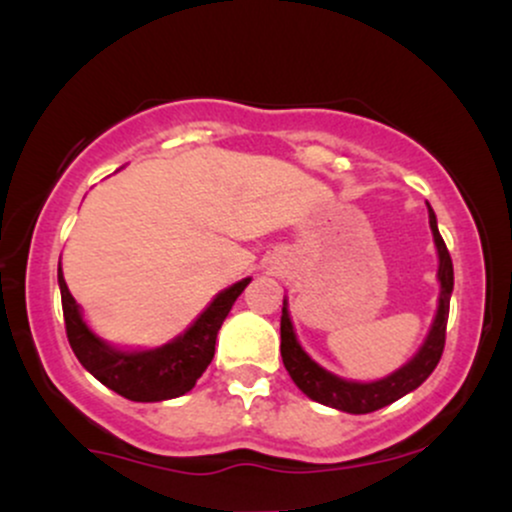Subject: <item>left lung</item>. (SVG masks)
Segmentation results:
<instances>
[{
    "mask_svg": "<svg viewBox=\"0 0 512 512\" xmlns=\"http://www.w3.org/2000/svg\"><path fill=\"white\" fill-rule=\"evenodd\" d=\"M426 207L433 243H436L438 252V308L436 315H433L431 327H428L424 344H421L419 351H416L407 363H402L397 370H392V373H387L378 380L361 383V380L342 378V375H334L332 370L322 368L320 363L308 356V351L303 349L301 342H298L289 313V298L284 296V308H281V358H284V366L289 370L293 383L298 385V390H301L303 395H308L313 402L346 411V414H370V411L383 409L387 404L397 402L399 397L414 392L416 387L424 383L428 375L436 370L440 356H443L445 325H448L450 296L452 286H455V276H452L450 252L445 248L443 238H440L436 211L431 209L428 202Z\"/></svg>",
    "mask_w": 512,
    "mask_h": 512,
    "instance_id": "left-lung-1",
    "label": "left lung"
}]
</instances>
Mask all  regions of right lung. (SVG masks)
<instances>
[{"instance_id":"right-lung-1","label":"right lung","mask_w":512,"mask_h":512,"mask_svg":"<svg viewBox=\"0 0 512 512\" xmlns=\"http://www.w3.org/2000/svg\"><path fill=\"white\" fill-rule=\"evenodd\" d=\"M250 281V276H245L216 293L207 308L195 317V322L170 342L154 349H129V346L110 344L91 330L81 313V305L67 289L62 262L57 264L64 325L72 351L93 378L132 402H163V399L182 397L195 387L214 358L216 334L223 320Z\"/></svg>"}]
</instances>
